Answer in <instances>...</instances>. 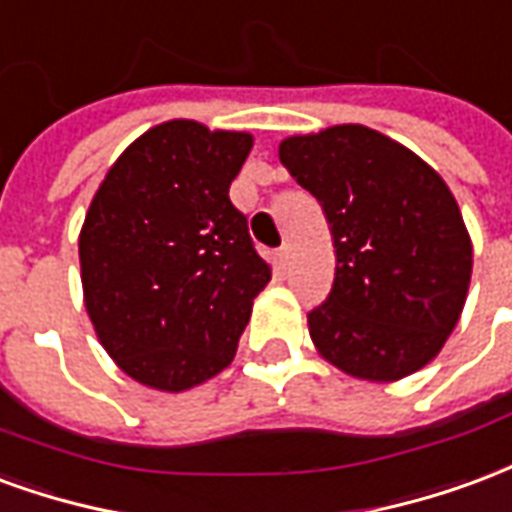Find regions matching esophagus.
Instances as JSON below:
<instances>
[{
	"label": "esophagus",
	"instance_id": "34e87169",
	"mask_svg": "<svg viewBox=\"0 0 512 512\" xmlns=\"http://www.w3.org/2000/svg\"><path fill=\"white\" fill-rule=\"evenodd\" d=\"M275 259H278V267H281V270H286V267H289V259H292V248H289V242H283L281 248H278Z\"/></svg>",
	"mask_w": 512,
	"mask_h": 512
}]
</instances>
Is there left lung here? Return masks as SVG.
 I'll return each mask as SVG.
<instances>
[{
	"label": "left lung",
	"instance_id": "8db88e82",
	"mask_svg": "<svg viewBox=\"0 0 512 512\" xmlns=\"http://www.w3.org/2000/svg\"><path fill=\"white\" fill-rule=\"evenodd\" d=\"M278 155L333 234V289L308 313L316 349L371 382L420 371L453 333L472 278V242L445 179L365 125L286 138Z\"/></svg>",
	"mask_w": 512,
	"mask_h": 512
}]
</instances>
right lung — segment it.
I'll return each mask as SVG.
<instances>
[{"mask_svg":"<svg viewBox=\"0 0 512 512\" xmlns=\"http://www.w3.org/2000/svg\"><path fill=\"white\" fill-rule=\"evenodd\" d=\"M251 147L248 133L171 119L119 155L89 204L84 302L130 379L182 393L234 360L272 278L229 199Z\"/></svg>","mask_w":512,"mask_h":512,"instance_id":"obj_1","label":"right lung"}]
</instances>
